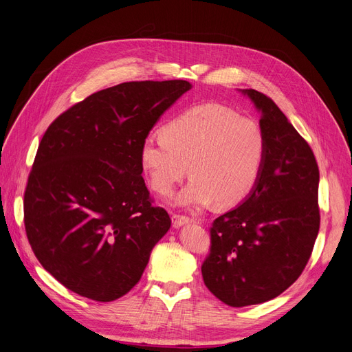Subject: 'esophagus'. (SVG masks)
<instances>
[{"instance_id": "1", "label": "esophagus", "mask_w": 352, "mask_h": 352, "mask_svg": "<svg viewBox=\"0 0 352 352\" xmlns=\"http://www.w3.org/2000/svg\"><path fill=\"white\" fill-rule=\"evenodd\" d=\"M172 222H173L175 228H182V226H185L188 223H192L193 219H190V217H188L185 214H173L172 216Z\"/></svg>"}]
</instances>
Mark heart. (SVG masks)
<instances>
[{
	"label": "heart",
	"instance_id": "heart-1",
	"mask_svg": "<svg viewBox=\"0 0 352 352\" xmlns=\"http://www.w3.org/2000/svg\"><path fill=\"white\" fill-rule=\"evenodd\" d=\"M266 159V136L252 119L216 106H196L167 123L163 135H150L140 146V167L152 189L170 195L185 177L192 179L175 197L182 208L216 202L233 208L252 193Z\"/></svg>",
	"mask_w": 352,
	"mask_h": 352
}]
</instances>
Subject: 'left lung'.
I'll return each instance as SVG.
<instances>
[{
	"mask_svg": "<svg viewBox=\"0 0 352 352\" xmlns=\"http://www.w3.org/2000/svg\"><path fill=\"white\" fill-rule=\"evenodd\" d=\"M241 91L261 113L266 159L252 193L214 219L202 265L208 289L236 308L288 289L302 274L320 230V170L309 144L270 97Z\"/></svg>",
	"mask_w": 352,
	"mask_h": 352,
	"instance_id": "obj_1",
	"label": "left lung"
}]
</instances>
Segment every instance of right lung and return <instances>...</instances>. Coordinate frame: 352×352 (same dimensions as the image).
Segmentation results:
<instances>
[{
    "mask_svg": "<svg viewBox=\"0 0 352 352\" xmlns=\"http://www.w3.org/2000/svg\"><path fill=\"white\" fill-rule=\"evenodd\" d=\"M185 80L100 90L50 124L24 193L28 242L47 272L81 296L110 302L140 280L170 217L148 196L139 152Z\"/></svg>",
    "mask_w": 352,
    "mask_h": 352,
    "instance_id": "obj_1",
    "label": "right lung"
}]
</instances>
